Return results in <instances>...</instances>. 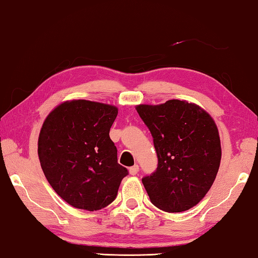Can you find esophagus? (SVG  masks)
<instances>
[{
  "instance_id": "1",
  "label": "esophagus",
  "mask_w": 258,
  "mask_h": 258,
  "mask_svg": "<svg viewBox=\"0 0 258 258\" xmlns=\"http://www.w3.org/2000/svg\"><path fill=\"white\" fill-rule=\"evenodd\" d=\"M128 172H130L131 175H137L138 172H139V166L138 165L132 166V167L128 168Z\"/></svg>"
}]
</instances>
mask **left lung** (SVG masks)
I'll return each mask as SVG.
<instances>
[{
	"label": "left lung",
	"mask_w": 258,
	"mask_h": 258,
	"mask_svg": "<svg viewBox=\"0 0 258 258\" xmlns=\"http://www.w3.org/2000/svg\"><path fill=\"white\" fill-rule=\"evenodd\" d=\"M137 111L154 138L158 167L142 183L161 211L180 213L196 206L211 189L221 164L217 126L198 104L168 100L138 104Z\"/></svg>",
	"instance_id": "obj_1"
}]
</instances>
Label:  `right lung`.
I'll return each mask as SVG.
<instances>
[{"instance_id":"right-lung-1","label":"right lung","mask_w":258,"mask_h":258,"mask_svg":"<svg viewBox=\"0 0 258 258\" xmlns=\"http://www.w3.org/2000/svg\"><path fill=\"white\" fill-rule=\"evenodd\" d=\"M118 108L69 100L56 106L42 125L37 154L47 182L71 206L93 212L115 200L127 169L117 163L109 137Z\"/></svg>"}]
</instances>
